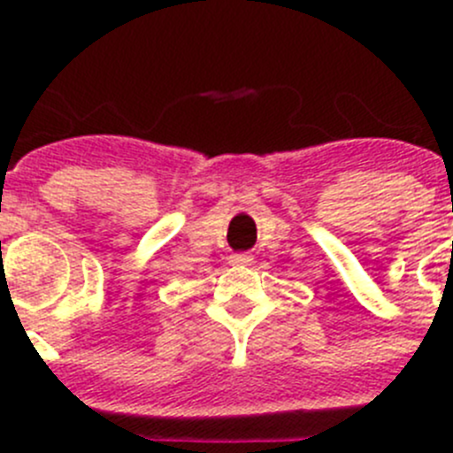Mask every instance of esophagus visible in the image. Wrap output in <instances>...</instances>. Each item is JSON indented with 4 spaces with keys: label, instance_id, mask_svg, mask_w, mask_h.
Masks as SVG:
<instances>
[{
    "label": "esophagus",
    "instance_id": "34e87169",
    "mask_svg": "<svg viewBox=\"0 0 453 453\" xmlns=\"http://www.w3.org/2000/svg\"><path fill=\"white\" fill-rule=\"evenodd\" d=\"M251 261H254V258H251L250 254H234V256H231V263H234V265H251Z\"/></svg>",
    "mask_w": 453,
    "mask_h": 453
}]
</instances>
